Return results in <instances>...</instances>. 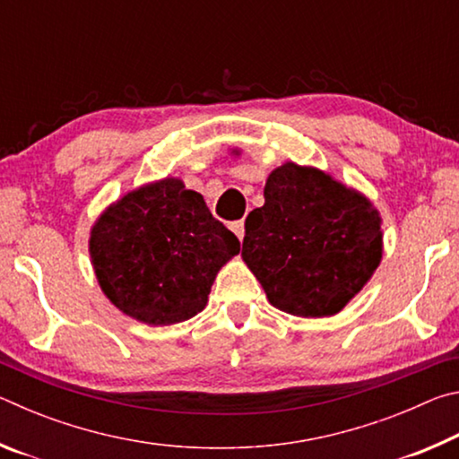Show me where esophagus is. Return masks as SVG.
<instances>
[{"label":"esophagus","instance_id":"esophagus-1","mask_svg":"<svg viewBox=\"0 0 459 459\" xmlns=\"http://www.w3.org/2000/svg\"><path fill=\"white\" fill-rule=\"evenodd\" d=\"M229 229L235 232V235L238 237V240H243L245 238V222L243 221H235V222H230L229 224Z\"/></svg>","mask_w":459,"mask_h":459}]
</instances>
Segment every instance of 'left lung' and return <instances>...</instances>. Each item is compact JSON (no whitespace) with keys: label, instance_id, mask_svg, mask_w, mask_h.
I'll return each instance as SVG.
<instances>
[{"label":"left lung","instance_id":"1","mask_svg":"<svg viewBox=\"0 0 459 459\" xmlns=\"http://www.w3.org/2000/svg\"><path fill=\"white\" fill-rule=\"evenodd\" d=\"M263 196L245 221L243 261L269 304L299 317L336 316L383 261L377 206L324 169L293 161L267 176Z\"/></svg>","mask_w":459,"mask_h":459}]
</instances>
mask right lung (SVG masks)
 <instances>
[{
	"label": "right lung",
	"mask_w": 459,
	"mask_h": 459,
	"mask_svg": "<svg viewBox=\"0 0 459 459\" xmlns=\"http://www.w3.org/2000/svg\"><path fill=\"white\" fill-rule=\"evenodd\" d=\"M240 243L180 178L147 182L92 222L91 265L107 299L147 325L190 320Z\"/></svg>",
	"instance_id": "1"
}]
</instances>
